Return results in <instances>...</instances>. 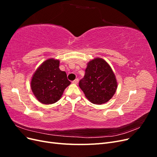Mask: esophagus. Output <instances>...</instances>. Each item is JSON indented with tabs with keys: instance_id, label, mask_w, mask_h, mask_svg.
<instances>
[{
	"instance_id": "34e87169",
	"label": "esophagus",
	"mask_w": 157,
	"mask_h": 157,
	"mask_svg": "<svg viewBox=\"0 0 157 157\" xmlns=\"http://www.w3.org/2000/svg\"><path fill=\"white\" fill-rule=\"evenodd\" d=\"M73 84H77L78 82V78H76L75 80H73V81L72 82Z\"/></svg>"
}]
</instances>
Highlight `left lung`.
Returning a JSON list of instances; mask_svg holds the SVG:
<instances>
[{"label": "left lung", "mask_w": 157, "mask_h": 157, "mask_svg": "<svg viewBox=\"0 0 157 157\" xmlns=\"http://www.w3.org/2000/svg\"><path fill=\"white\" fill-rule=\"evenodd\" d=\"M79 86L88 100L97 105L107 102L117 88L115 75L106 61L97 58L90 61Z\"/></svg>", "instance_id": "8db88e82"}]
</instances>
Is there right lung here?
<instances>
[{"instance_id":"1","label":"right lung","mask_w":157,"mask_h":157,"mask_svg":"<svg viewBox=\"0 0 157 157\" xmlns=\"http://www.w3.org/2000/svg\"><path fill=\"white\" fill-rule=\"evenodd\" d=\"M59 61L49 59L42 63L33 75L31 87L36 98L43 104H52L62 96L71 84L65 71L59 68Z\"/></svg>"}]
</instances>
